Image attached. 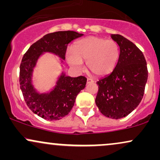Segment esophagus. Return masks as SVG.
Listing matches in <instances>:
<instances>
[{
  "instance_id": "34e87169",
  "label": "esophagus",
  "mask_w": 160,
  "mask_h": 160,
  "mask_svg": "<svg viewBox=\"0 0 160 160\" xmlns=\"http://www.w3.org/2000/svg\"><path fill=\"white\" fill-rule=\"evenodd\" d=\"M87 83H92V82H93L94 81H93V80H92V79L90 78H87Z\"/></svg>"
}]
</instances>
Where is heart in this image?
Listing matches in <instances>:
<instances>
[{"mask_svg":"<svg viewBox=\"0 0 160 160\" xmlns=\"http://www.w3.org/2000/svg\"><path fill=\"white\" fill-rule=\"evenodd\" d=\"M120 58V47L113 40L89 36L76 42L74 48L66 52L68 65L76 71L83 69L86 62L88 69L97 77H104L114 70Z\"/></svg>","mask_w":160,"mask_h":160,"instance_id":"heart-1","label":"heart"}]
</instances>
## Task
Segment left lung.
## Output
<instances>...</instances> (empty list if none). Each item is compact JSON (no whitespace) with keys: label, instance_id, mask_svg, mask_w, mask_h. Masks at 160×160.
Segmentation results:
<instances>
[{"label":"left lung","instance_id":"1","mask_svg":"<svg viewBox=\"0 0 160 160\" xmlns=\"http://www.w3.org/2000/svg\"><path fill=\"white\" fill-rule=\"evenodd\" d=\"M111 38L120 47V58L112 73L96 82L95 104L102 114L117 120L140 104L148 71L144 54L132 42L120 34H111Z\"/></svg>","mask_w":160,"mask_h":160}]
</instances>
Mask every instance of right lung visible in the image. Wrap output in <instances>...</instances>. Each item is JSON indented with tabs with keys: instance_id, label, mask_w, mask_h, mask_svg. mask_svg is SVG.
Instances as JSON below:
<instances>
[{
	"instance_id": "add662e5",
	"label": "right lung",
	"mask_w": 160,
	"mask_h": 160,
	"mask_svg": "<svg viewBox=\"0 0 160 160\" xmlns=\"http://www.w3.org/2000/svg\"><path fill=\"white\" fill-rule=\"evenodd\" d=\"M83 34L73 31L47 34L29 47L20 65L19 84L24 99L33 113L47 120H61L69 113L77 95L86 86V78H71L64 72L58 77L56 86L48 92L40 93L32 84V75L38 58L45 52L65 59L68 45Z\"/></svg>"
}]
</instances>
